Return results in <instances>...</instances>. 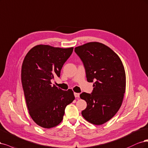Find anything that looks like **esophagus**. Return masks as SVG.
Instances as JSON below:
<instances>
[{
	"label": "esophagus",
	"mask_w": 148,
	"mask_h": 148,
	"mask_svg": "<svg viewBox=\"0 0 148 148\" xmlns=\"http://www.w3.org/2000/svg\"><path fill=\"white\" fill-rule=\"evenodd\" d=\"M74 96H75V98H79V96H80V93H74Z\"/></svg>",
	"instance_id": "esophagus-1"
}]
</instances>
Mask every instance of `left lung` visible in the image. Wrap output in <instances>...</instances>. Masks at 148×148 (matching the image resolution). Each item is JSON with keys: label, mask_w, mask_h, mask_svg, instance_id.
<instances>
[{"label": "left lung", "mask_w": 148, "mask_h": 148, "mask_svg": "<svg viewBox=\"0 0 148 148\" xmlns=\"http://www.w3.org/2000/svg\"><path fill=\"white\" fill-rule=\"evenodd\" d=\"M74 51L84 64L87 81L94 87L91 93L80 95L87 104L82 115L93 124L102 125L122 105L126 86L124 67L115 52L101 43L89 42Z\"/></svg>", "instance_id": "8db88e82"}]
</instances>
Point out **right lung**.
I'll use <instances>...</instances> for the list:
<instances>
[{
  "instance_id": "obj_1",
  "label": "right lung",
  "mask_w": 148,
  "mask_h": 148,
  "mask_svg": "<svg viewBox=\"0 0 148 148\" xmlns=\"http://www.w3.org/2000/svg\"><path fill=\"white\" fill-rule=\"evenodd\" d=\"M73 49L36 45L23 60L21 82L27 107L32 120L40 127L50 128L58 125L63 120L66 106L75 99L72 90L65 91L51 82L55 76L60 77L61 68Z\"/></svg>"
}]
</instances>
